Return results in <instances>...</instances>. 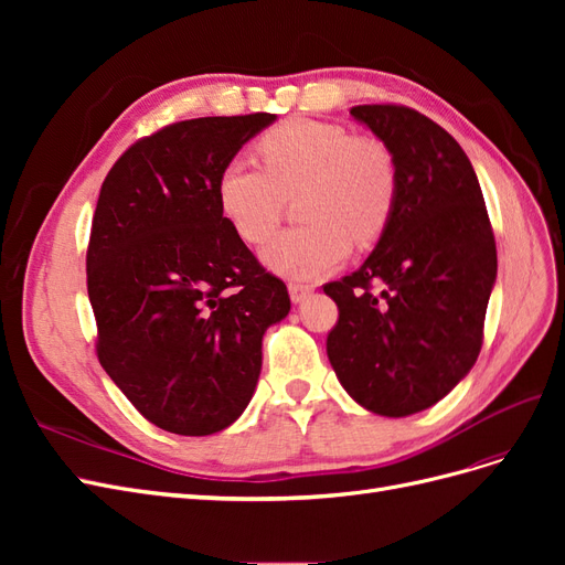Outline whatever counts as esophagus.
<instances>
[{
  "mask_svg": "<svg viewBox=\"0 0 565 565\" xmlns=\"http://www.w3.org/2000/svg\"><path fill=\"white\" fill-rule=\"evenodd\" d=\"M287 287H289V297H292V301H303L306 297L313 292V285L301 282V280H289Z\"/></svg>",
  "mask_w": 565,
  "mask_h": 565,
  "instance_id": "1",
  "label": "esophagus"
}]
</instances>
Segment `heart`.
<instances>
[{
    "label": "heart",
    "instance_id": "heart-1",
    "mask_svg": "<svg viewBox=\"0 0 565 565\" xmlns=\"http://www.w3.org/2000/svg\"><path fill=\"white\" fill-rule=\"evenodd\" d=\"M262 167L228 160L216 177V204L233 233L259 245L278 226L287 198L306 224L270 237L264 259L285 276L313 278L347 259L351 241L372 245L398 202V162L374 136L337 122L289 117L254 143Z\"/></svg>",
    "mask_w": 565,
    "mask_h": 565
}]
</instances>
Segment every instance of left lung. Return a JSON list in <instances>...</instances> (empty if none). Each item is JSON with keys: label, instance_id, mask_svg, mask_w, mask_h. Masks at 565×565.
I'll use <instances>...</instances> for the list:
<instances>
[{"label": "left lung", "instance_id": "left-lung-1", "mask_svg": "<svg viewBox=\"0 0 565 565\" xmlns=\"http://www.w3.org/2000/svg\"><path fill=\"white\" fill-rule=\"evenodd\" d=\"M351 115L393 150L401 188L367 262L322 285L339 309L328 358L355 403L405 417L438 403L473 367L498 249L473 167L446 129L396 104Z\"/></svg>", "mask_w": 565, "mask_h": 565}]
</instances>
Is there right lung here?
<instances>
[{
	"instance_id": "obj_1",
	"label": "right lung",
	"mask_w": 565,
	"mask_h": 565,
	"mask_svg": "<svg viewBox=\"0 0 565 565\" xmlns=\"http://www.w3.org/2000/svg\"><path fill=\"white\" fill-rule=\"evenodd\" d=\"M276 115L198 117L131 143L92 221L87 292L96 355L164 431L210 436L247 407L262 337L289 311L285 282L233 233L216 177Z\"/></svg>"
}]
</instances>
